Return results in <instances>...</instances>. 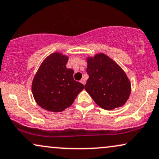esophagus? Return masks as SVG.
I'll return each mask as SVG.
<instances>
[{
	"mask_svg": "<svg viewBox=\"0 0 159 159\" xmlns=\"http://www.w3.org/2000/svg\"><path fill=\"white\" fill-rule=\"evenodd\" d=\"M80 82H81L82 84H83L84 85V84H85V83H86V81H85V80L84 79V78H82V79L80 80Z\"/></svg>",
	"mask_w": 159,
	"mask_h": 159,
	"instance_id": "1",
	"label": "esophagus"
}]
</instances>
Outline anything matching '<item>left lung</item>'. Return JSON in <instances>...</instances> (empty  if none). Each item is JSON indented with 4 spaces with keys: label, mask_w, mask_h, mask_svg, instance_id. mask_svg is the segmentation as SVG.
<instances>
[{
    "label": "left lung",
    "mask_w": 159,
    "mask_h": 159,
    "mask_svg": "<svg viewBox=\"0 0 159 159\" xmlns=\"http://www.w3.org/2000/svg\"><path fill=\"white\" fill-rule=\"evenodd\" d=\"M89 78L84 89L96 104L107 110L123 106L131 94L126 74L116 62L104 53L87 57Z\"/></svg>",
    "instance_id": "1"
}]
</instances>
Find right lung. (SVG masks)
I'll use <instances>...</instances> for the list:
<instances>
[{
	"label": "right lung",
	"instance_id": "right-lung-1",
	"mask_svg": "<svg viewBox=\"0 0 159 159\" xmlns=\"http://www.w3.org/2000/svg\"><path fill=\"white\" fill-rule=\"evenodd\" d=\"M69 57L52 53L44 60L32 82V93L37 104L49 112H63L75 102L84 85L74 80V71L66 65Z\"/></svg>",
	"mask_w": 159,
	"mask_h": 159
}]
</instances>
